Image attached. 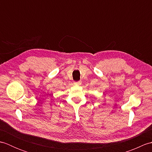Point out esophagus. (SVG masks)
I'll return each instance as SVG.
<instances>
[{
	"instance_id": "34e87169",
	"label": "esophagus",
	"mask_w": 152,
	"mask_h": 152,
	"mask_svg": "<svg viewBox=\"0 0 152 152\" xmlns=\"http://www.w3.org/2000/svg\"><path fill=\"white\" fill-rule=\"evenodd\" d=\"M74 83L75 85H80L82 83V82L81 81H78V82H74Z\"/></svg>"
}]
</instances>
